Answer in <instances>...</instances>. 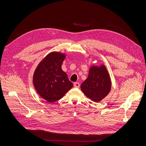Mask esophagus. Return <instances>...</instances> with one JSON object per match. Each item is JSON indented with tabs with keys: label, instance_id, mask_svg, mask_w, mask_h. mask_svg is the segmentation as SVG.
I'll return each instance as SVG.
<instances>
[{
	"label": "esophagus",
	"instance_id": "1",
	"mask_svg": "<svg viewBox=\"0 0 146 146\" xmlns=\"http://www.w3.org/2000/svg\"><path fill=\"white\" fill-rule=\"evenodd\" d=\"M74 87L75 88H78L80 87V83L78 82H75L74 83Z\"/></svg>",
	"mask_w": 146,
	"mask_h": 146
}]
</instances>
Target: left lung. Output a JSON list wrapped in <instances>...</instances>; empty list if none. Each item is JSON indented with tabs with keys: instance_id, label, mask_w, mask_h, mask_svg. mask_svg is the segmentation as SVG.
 Listing matches in <instances>:
<instances>
[{
	"instance_id": "obj_1",
	"label": "left lung",
	"mask_w": 146,
	"mask_h": 146,
	"mask_svg": "<svg viewBox=\"0 0 146 146\" xmlns=\"http://www.w3.org/2000/svg\"><path fill=\"white\" fill-rule=\"evenodd\" d=\"M111 82L109 73L104 65L92 66L88 78L82 83L81 89L87 97L98 102L110 92Z\"/></svg>"
}]
</instances>
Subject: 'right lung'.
<instances>
[{"instance_id": "obj_1", "label": "right lung", "mask_w": 146, "mask_h": 146, "mask_svg": "<svg viewBox=\"0 0 146 146\" xmlns=\"http://www.w3.org/2000/svg\"><path fill=\"white\" fill-rule=\"evenodd\" d=\"M65 58L64 54L52 52L40 62L34 73L35 88L39 95L48 102L61 99L73 86L61 68Z\"/></svg>"}]
</instances>
